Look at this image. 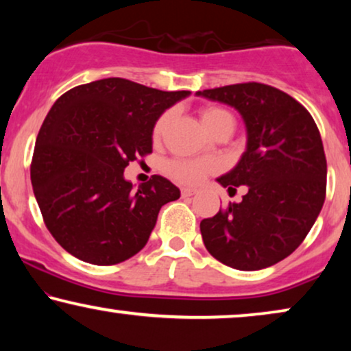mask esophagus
<instances>
[{
  "mask_svg": "<svg viewBox=\"0 0 351 351\" xmlns=\"http://www.w3.org/2000/svg\"><path fill=\"white\" fill-rule=\"evenodd\" d=\"M196 193H198V190L195 189H182V196H184V198H189V196H193Z\"/></svg>",
  "mask_w": 351,
  "mask_h": 351,
  "instance_id": "obj_1",
  "label": "esophagus"
}]
</instances>
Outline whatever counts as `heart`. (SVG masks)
<instances>
[{"mask_svg":"<svg viewBox=\"0 0 351 351\" xmlns=\"http://www.w3.org/2000/svg\"><path fill=\"white\" fill-rule=\"evenodd\" d=\"M167 119H169V114L165 113L162 117H160L155 129H153V134L155 137H160L162 131H165ZM201 119H203V124L206 126L208 131H210L214 126H217L222 121H232L233 123V117L228 112H225L222 108H206L201 113ZM169 171L172 177H176L177 180L185 182V184H198V182L203 179V177L208 174L210 171V165L204 161H191V160H180V161H174L169 166Z\"/></svg>","mask_w":351,"mask_h":351,"instance_id":"1","label":"heart"}]
</instances>
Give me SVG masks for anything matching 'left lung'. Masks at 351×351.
<instances>
[{"label":"left lung","mask_w":351,"mask_h":351,"mask_svg":"<svg viewBox=\"0 0 351 351\" xmlns=\"http://www.w3.org/2000/svg\"><path fill=\"white\" fill-rule=\"evenodd\" d=\"M230 105L246 126V150L217 182L228 193L246 185L241 203L201 220L204 246L237 270L271 267L295 251L326 198L324 148L305 107L282 90L243 83L196 93Z\"/></svg>","instance_id":"8db88e82"}]
</instances>
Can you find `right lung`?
<instances>
[{
  "label": "right lung",
  "instance_id": "add662e5",
  "mask_svg": "<svg viewBox=\"0 0 351 351\" xmlns=\"http://www.w3.org/2000/svg\"><path fill=\"white\" fill-rule=\"evenodd\" d=\"M190 94L105 78L56 100L38 132L30 176L46 227L66 252L114 265L145 246L161 206L180 190L161 176L134 186L124 169L152 153L156 121Z\"/></svg>",
  "mask_w": 351,
  "mask_h": 351
}]
</instances>
